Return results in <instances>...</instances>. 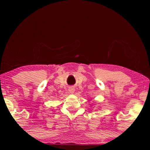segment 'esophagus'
<instances>
[{
    "instance_id": "esophagus-1",
    "label": "esophagus",
    "mask_w": 150,
    "mask_h": 150,
    "mask_svg": "<svg viewBox=\"0 0 150 150\" xmlns=\"http://www.w3.org/2000/svg\"><path fill=\"white\" fill-rule=\"evenodd\" d=\"M69 93L71 94H73V93H74V92H75V88H73V87H69Z\"/></svg>"
}]
</instances>
